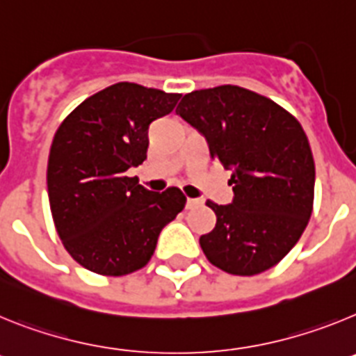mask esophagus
<instances>
[{
	"mask_svg": "<svg viewBox=\"0 0 356 356\" xmlns=\"http://www.w3.org/2000/svg\"><path fill=\"white\" fill-rule=\"evenodd\" d=\"M201 203H203V201L196 200V197H187V209H196Z\"/></svg>",
	"mask_w": 356,
	"mask_h": 356,
	"instance_id": "obj_1",
	"label": "esophagus"
}]
</instances>
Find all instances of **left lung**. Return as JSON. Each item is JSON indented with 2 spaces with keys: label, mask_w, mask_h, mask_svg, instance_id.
Here are the masks:
<instances>
[{
  "label": "left lung",
  "mask_w": 356,
  "mask_h": 356,
  "mask_svg": "<svg viewBox=\"0 0 356 356\" xmlns=\"http://www.w3.org/2000/svg\"><path fill=\"white\" fill-rule=\"evenodd\" d=\"M176 114L205 135L213 160L234 169L232 205L207 201L217 221L200 237L205 257L229 275L271 269L300 241L314 209L316 163L300 121L237 85L185 94Z\"/></svg>",
  "instance_id": "1"
}]
</instances>
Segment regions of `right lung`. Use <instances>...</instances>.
<instances>
[{"label":"right lung","mask_w":356,"mask_h":356,"mask_svg":"<svg viewBox=\"0 0 356 356\" xmlns=\"http://www.w3.org/2000/svg\"><path fill=\"white\" fill-rule=\"evenodd\" d=\"M181 94L119 81L87 97L62 121L48 159V196L62 244L103 276L143 269L162 228L184 210L180 188L151 193L128 169L146 160L147 128Z\"/></svg>","instance_id":"right-lung-1"}]
</instances>
